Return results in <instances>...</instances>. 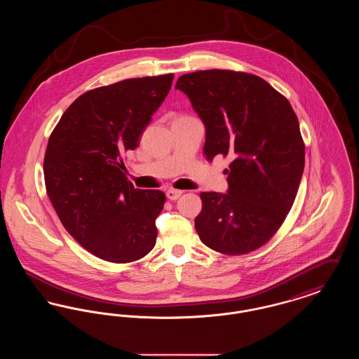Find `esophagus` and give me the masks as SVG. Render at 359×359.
Instances as JSON below:
<instances>
[{
  "label": "esophagus",
  "mask_w": 359,
  "mask_h": 359,
  "mask_svg": "<svg viewBox=\"0 0 359 359\" xmlns=\"http://www.w3.org/2000/svg\"><path fill=\"white\" fill-rule=\"evenodd\" d=\"M182 191L180 189H175V188H170L168 191H167V198L168 199H171V201H176V199H179L180 196H182Z\"/></svg>",
  "instance_id": "34e87169"
}]
</instances>
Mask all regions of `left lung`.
<instances>
[{"label":"left lung","instance_id":"left-lung-1","mask_svg":"<svg viewBox=\"0 0 359 359\" xmlns=\"http://www.w3.org/2000/svg\"><path fill=\"white\" fill-rule=\"evenodd\" d=\"M175 88L205 123V158L231 160L226 194H201L199 238L224 255L256 250L284 222L304 171V142L290 103L259 76L227 69L184 74Z\"/></svg>","mask_w":359,"mask_h":359}]
</instances>
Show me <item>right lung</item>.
Returning a JSON list of instances; mask_svg holds the SVG:
<instances>
[{"instance_id":"add662e5","label":"right lung","mask_w":359,"mask_h":359,"mask_svg":"<svg viewBox=\"0 0 359 359\" xmlns=\"http://www.w3.org/2000/svg\"><path fill=\"white\" fill-rule=\"evenodd\" d=\"M173 74L90 90L65 111L48 140L44 180L56 214L86 250L125 264L156 243L165 195L126 179L123 154L171 90Z\"/></svg>"}]
</instances>
